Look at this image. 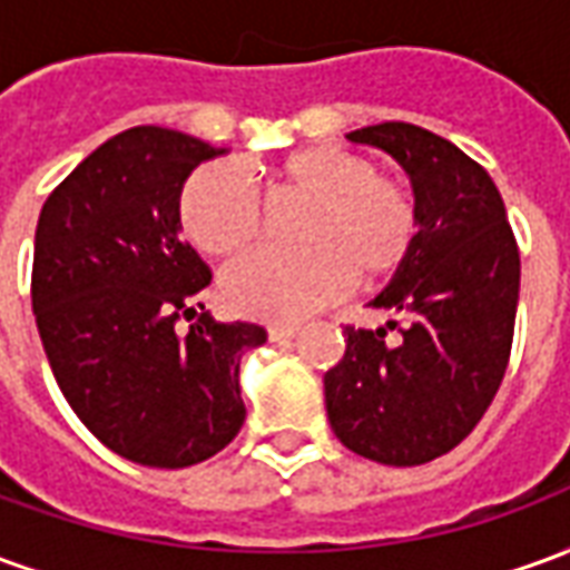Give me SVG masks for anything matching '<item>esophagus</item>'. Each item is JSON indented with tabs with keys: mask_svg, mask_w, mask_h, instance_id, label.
<instances>
[{
	"mask_svg": "<svg viewBox=\"0 0 570 570\" xmlns=\"http://www.w3.org/2000/svg\"><path fill=\"white\" fill-rule=\"evenodd\" d=\"M298 335V326H293V323H272L268 326V338L272 342H289V338H296Z\"/></svg>",
	"mask_w": 570,
	"mask_h": 570,
	"instance_id": "1",
	"label": "esophagus"
}]
</instances>
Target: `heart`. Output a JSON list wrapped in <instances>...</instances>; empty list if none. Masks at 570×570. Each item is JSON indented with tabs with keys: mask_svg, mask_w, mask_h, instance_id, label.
<instances>
[{
	"mask_svg": "<svg viewBox=\"0 0 570 570\" xmlns=\"http://www.w3.org/2000/svg\"><path fill=\"white\" fill-rule=\"evenodd\" d=\"M277 191L311 198L302 223L305 249H256L223 277L225 302L259 321H298L330 305L351 284L391 274L419 232L415 198L403 183L375 174L363 155L314 146L289 155L272 174ZM186 237L210 256H235L259 232V198L235 167L207 164L179 195Z\"/></svg>",
	"mask_w": 570,
	"mask_h": 570,
	"instance_id": "b5f03b06",
	"label": "heart"
}]
</instances>
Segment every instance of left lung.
I'll use <instances>...</instances> for the list:
<instances>
[{
	"instance_id": "1",
	"label": "left lung",
	"mask_w": 570,
	"mask_h": 570,
	"mask_svg": "<svg viewBox=\"0 0 570 570\" xmlns=\"http://www.w3.org/2000/svg\"><path fill=\"white\" fill-rule=\"evenodd\" d=\"M351 142L387 151L412 179L419 235L372 308L384 330L345 326V357L323 375L333 433L354 454L391 466L452 452L485 415L513 347L519 247L485 167L436 134L384 121Z\"/></svg>"
}]
</instances>
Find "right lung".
<instances>
[{
	"label": "right lung",
	"instance_id": "right-lung-1",
	"mask_svg": "<svg viewBox=\"0 0 570 570\" xmlns=\"http://www.w3.org/2000/svg\"><path fill=\"white\" fill-rule=\"evenodd\" d=\"M216 155L155 125L116 134L36 225L32 311L51 372L81 424L134 464L207 461L247 419L237 370L268 335L194 308L210 268L179 240L183 183Z\"/></svg>",
	"mask_w": 570,
	"mask_h": 570
}]
</instances>
